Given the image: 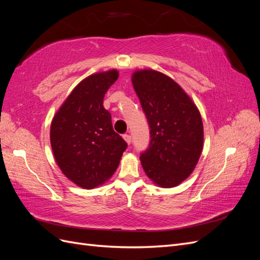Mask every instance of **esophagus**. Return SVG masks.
I'll return each mask as SVG.
<instances>
[{"label": "esophagus", "mask_w": 260, "mask_h": 260, "mask_svg": "<svg viewBox=\"0 0 260 260\" xmlns=\"http://www.w3.org/2000/svg\"><path fill=\"white\" fill-rule=\"evenodd\" d=\"M122 138L124 139V141H125V142H127L128 144L131 143V136H130V135H123Z\"/></svg>", "instance_id": "obj_1"}]
</instances>
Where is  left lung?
<instances>
[{"label":"left lung","mask_w":260,"mask_h":260,"mask_svg":"<svg viewBox=\"0 0 260 260\" xmlns=\"http://www.w3.org/2000/svg\"><path fill=\"white\" fill-rule=\"evenodd\" d=\"M132 84L149 125V144L140 154L145 174L161 187L180 184L192 174L203 149L198 107L181 86L155 70H140Z\"/></svg>","instance_id":"obj_1"}]
</instances>
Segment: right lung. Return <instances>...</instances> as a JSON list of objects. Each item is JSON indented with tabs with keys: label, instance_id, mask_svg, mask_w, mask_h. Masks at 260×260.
<instances>
[{
	"label": "right lung",
	"instance_id": "add662e5",
	"mask_svg": "<svg viewBox=\"0 0 260 260\" xmlns=\"http://www.w3.org/2000/svg\"><path fill=\"white\" fill-rule=\"evenodd\" d=\"M117 70L89 76L70 93L54 116L51 145L60 170L84 188L113 176L128 144L114 131L112 115L103 106Z\"/></svg>",
	"mask_w": 260,
	"mask_h": 260
}]
</instances>
